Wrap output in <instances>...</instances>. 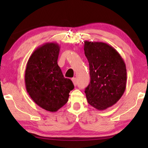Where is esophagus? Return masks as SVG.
Listing matches in <instances>:
<instances>
[{"label":"esophagus","instance_id":"obj_1","mask_svg":"<svg viewBox=\"0 0 148 148\" xmlns=\"http://www.w3.org/2000/svg\"><path fill=\"white\" fill-rule=\"evenodd\" d=\"M72 82H73L74 86H76V84H77V79H76V77H73V78H72Z\"/></svg>","mask_w":148,"mask_h":148}]
</instances>
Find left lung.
Listing matches in <instances>:
<instances>
[{"mask_svg":"<svg viewBox=\"0 0 148 148\" xmlns=\"http://www.w3.org/2000/svg\"><path fill=\"white\" fill-rule=\"evenodd\" d=\"M91 80L85 93L88 103L99 110L114 105L126 88L125 62L113 47L99 42H84Z\"/></svg>","mask_w":148,"mask_h":148,"instance_id":"obj_1","label":"left lung"}]
</instances>
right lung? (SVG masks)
Here are the masks:
<instances>
[{"mask_svg": "<svg viewBox=\"0 0 148 148\" xmlns=\"http://www.w3.org/2000/svg\"><path fill=\"white\" fill-rule=\"evenodd\" d=\"M60 46L46 43L34 50L29 57L25 72L27 91L35 103L47 111L55 112L69 100L74 89L57 64Z\"/></svg>", "mask_w": 148, "mask_h": 148, "instance_id": "right-lung-1", "label": "right lung"}]
</instances>
